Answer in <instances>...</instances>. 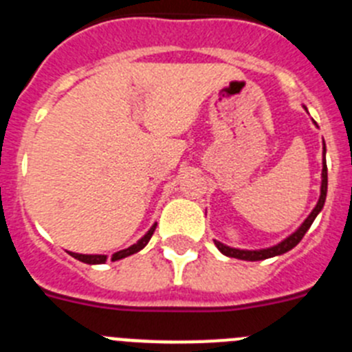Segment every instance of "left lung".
<instances>
[{"instance_id":"8db88e82","label":"left lung","mask_w":352,"mask_h":352,"mask_svg":"<svg viewBox=\"0 0 352 352\" xmlns=\"http://www.w3.org/2000/svg\"><path fill=\"white\" fill-rule=\"evenodd\" d=\"M307 109V107H305ZM324 158H322V174H321V195H319V201H317L316 208L312 210V213L305 219V222L298 227L296 231L292 232L291 236L280 241V243L273 245L270 248H261V250H239V248H232V247H227V245L220 243L214 239V245L222 252L223 256L227 257H234V259H241V261H263V259H270V257H275V256H282L285 252H289L291 248L296 247L298 243L301 241V238L305 236V232L309 231L312 222L316 220V217L321 213L322 206H324V201H326V192H328V167H326V146L324 148Z\"/></svg>"}]
</instances>
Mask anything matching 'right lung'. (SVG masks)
Returning a JSON list of instances; mask_svg holds the SVG:
<instances>
[{"label": "right lung", "mask_w": 352, "mask_h": 352, "mask_svg": "<svg viewBox=\"0 0 352 352\" xmlns=\"http://www.w3.org/2000/svg\"><path fill=\"white\" fill-rule=\"evenodd\" d=\"M155 227H157V223H153V226H151V229H149V231L146 232L141 239H139L138 243H133L132 247L113 254L111 261H120V259H123V257H129V256H132V254H135V252L142 250V248L148 245L149 239H151V236H153ZM68 254H70L72 257H76L77 261H80V263H86V264H104L105 261H107V256H88V254H76V252H68Z\"/></svg>", "instance_id": "obj_1"}]
</instances>
